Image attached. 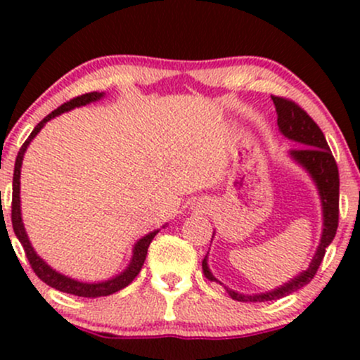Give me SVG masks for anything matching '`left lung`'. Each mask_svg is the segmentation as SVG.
I'll return each mask as SVG.
<instances>
[{
	"mask_svg": "<svg viewBox=\"0 0 360 360\" xmlns=\"http://www.w3.org/2000/svg\"><path fill=\"white\" fill-rule=\"evenodd\" d=\"M271 98L276 105V111H278V125L281 134L300 143L289 154L311 174L318 193H320L321 206H323V233H321L320 245H318L315 257H313L308 269L301 272L300 276H296L295 279H291L284 286L274 289V291L252 296L242 295V292H237L225 286L230 298L235 301H243V303H257V301L262 303V301L284 298V296L291 295V292L298 291V289L307 286L308 283H311L321 260L325 257L326 247L332 243L338 226V186H340V179H338L337 162L333 159L328 143H326L323 131L320 130L315 120L309 117L298 103L283 96ZM203 272L206 279L218 283V279L208 269L206 257L203 259Z\"/></svg>",
	"mask_w": 360,
	"mask_h": 360,
	"instance_id": "obj_1",
	"label": "left lung"
}]
</instances>
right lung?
<instances>
[{
  "mask_svg": "<svg viewBox=\"0 0 360 360\" xmlns=\"http://www.w3.org/2000/svg\"><path fill=\"white\" fill-rule=\"evenodd\" d=\"M103 94H105V93H98V91H93V93L81 94V96L72 98L71 101H68V103H64V105H60L59 108L53 110L51 115H47V117H45L42 122H40L39 125L34 128V131H32V134H30V137L25 140V143L22 146V148H20L18 155H16L15 172H13V200H11V225H13L15 235H16V237H18L20 243H22V245H23V250H25V254H27V259H28V262H30L32 269H34L35 274L39 276V278L42 279L45 284H49V286H51V288L57 289V291L68 292V295L82 296V298H100V296L113 295V292L120 291V289L127 288L128 284H130L131 281H134L139 276V272H140V269H142L143 262H146L148 245H150L152 238H154L155 235L159 233V230H155V232L146 235V237L140 238V240L135 243L134 257H131L130 266H128L127 269L122 272V274L117 276V278H111L108 281H103V283H93V284L79 283V281L68 278V276L60 274V272L53 271L51 266H47V264H45L44 260L35 254L34 247H32L30 240H28L27 232H25V226H23V221H22V212H20V169H22L23 154H25V150H27L28 143H30L32 139H34L35 135L39 134L40 130H42V127L49 122V120L53 118V117H57V115L64 113V111H69V110L76 108V106H84V105H88V103H93V101L100 100V98H103Z\"/></svg>",
  "mask_w": 360,
  "mask_h": 360,
  "instance_id": "obj_1",
  "label": "right lung"
}]
</instances>
